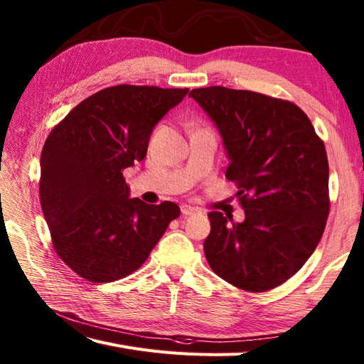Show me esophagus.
I'll return each instance as SVG.
<instances>
[{
	"label": "esophagus",
	"instance_id": "esophagus-1",
	"mask_svg": "<svg viewBox=\"0 0 364 364\" xmlns=\"http://www.w3.org/2000/svg\"><path fill=\"white\" fill-rule=\"evenodd\" d=\"M196 211H197L196 208H192L189 205H181V214L183 215H191V214H194Z\"/></svg>",
	"mask_w": 364,
	"mask_h": 364
}]
</instances>
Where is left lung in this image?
I'll return each instance as SVG.
<instances>
[{"label":"left lung","mask_w":364,"mask_h":364,"mask_svg":"<svg viewBox=\"0 0 364 364\" xmlns=\"http://www.w3.org/2000/svg\"><path fill=\"white\" fill-rule=\"evenodd\" d=\"M219 129L225 176L245 219L208 214L203 250L214 274L250 292L280 286L318 247L327 215L328 159L306 114L291 102L220 86L191 90Z\"/></svg>","instance_id":"8db88e82"}]
</instances>
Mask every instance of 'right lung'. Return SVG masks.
Instances as JSON below:
<instances>
[{
	"instance_id": "1",
	"label": "right lung",
	"mask_w": 364,
	"mask_h": 364,
	"mask_svg": "<svg viewBox=\"0 0 364 364\" xmlns=\"http://www.w3.org/2000/svg\"><path fill=\"white\" fill-rule=\"evenodd\" d=\"M188 92L107 87L73 107L46 137L42 211L54 250L80 277L109 283L133 274L180 215L172 202L129 198L122 172L145 158L153 128Z\"/></svg>"
}]
</instances>
